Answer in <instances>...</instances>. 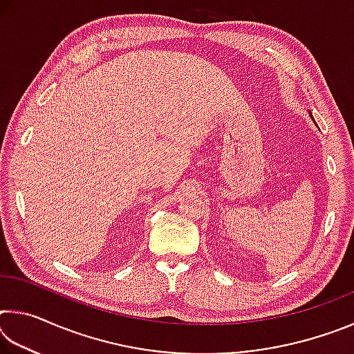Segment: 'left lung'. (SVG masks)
<instances>
[{
    "label": "left lung",
    "instance_id": "obj_1",
    "mask_svg": "<svg viewBox=\"0 0 354 354\" xmlns=\"http://www.w3.org/2000/svg\"><path fill=\"white\" fill-rule=\"evenodd\" d=\"M310 118H313V120H314V117H313V113H310ZM314 122H315V120H314Z\"/></svg>",
    "mask_w": 354,
    "mask_h": 354
}]
</instances>
